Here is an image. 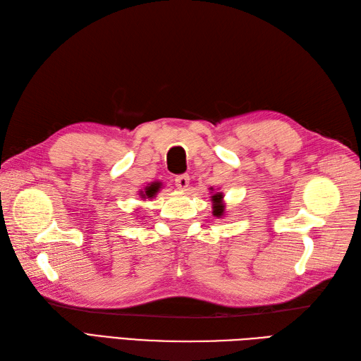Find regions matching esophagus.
I'll return each instance as SVG.
<instances>
[{
  "label": "esophagus",
  "mask_w": 361,
  "mask_h": 361,
  "mask_svg": "<svg viewBox=\"0 0 361 361\" xmlns=\"http://www.w3.org/2000/svg\"><path fill=\"white\" fill-rule=\"evenodd\" d=\"M189 183H190V177L188 173H181V175H177V177H175V186H177L181 190H186L188 186H189Z\"/></svg>",
  "instance_id": "obj_1"
}]
</instances>
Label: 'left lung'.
<instances>
[{"instance_id": "left-lung-1", "label": "left lung", "mask_w": 361, "mask_h": 361, "mask_svg": "<svg viewBox=\"0 0 361 361\" xmlns=\"http://www.w3.org/2000/svg\"><path fill=\"white\" fill-rule=\"evenodd\" d=\"M212 202H214V215L215 216H223L224 215V204H223V193H215L212 197Z\"/></svg>"}]
</instances>
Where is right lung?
<instances>
[{
    "label": "right lung",
    "mask_w": 361,
    "mask_h": 361,
    "mask_svg": "<svg viewBox=\"0 0 361 361\" xmlns=\"http://www.w3.org/2000/svg\"><path fill=\"white\" fill-rule=\"evenodd\" d=\"M157 190H159V189H157L155 184H151V186H147V188L145 189V193H142V197H143V198H152V197L155 195V193H157Z\"/></svg>",
    "instance_id": "1"
}]
</instances>
